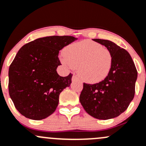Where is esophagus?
<instances>
[{
  "mask_svg": "<svg viewBox=\"0 0 146 146\" xmlns=\"http://www.w3.org/2000/svg\"><path fill=\"white\" fill-rule=\"evenodd\" d=\"M80 78L77 75H74V76H73V78H72V81H76V80H79Z\"/></svg>",
  "mask_w": 146,
  "mask_h": 146,
  "instance_id": "obj_1",
  "label": "esophagus"
}]
</instances>
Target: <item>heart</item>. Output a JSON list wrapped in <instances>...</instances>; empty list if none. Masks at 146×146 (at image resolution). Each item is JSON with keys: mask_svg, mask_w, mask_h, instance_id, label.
Listing matches in <instances>:
<instances>
[{"mask_svg": "<svg viewBox=\"0 0 146 146\" xmlns=\"http://www.w3.org/2000/svg\"><path fill=\"white\" fill-rule=\"evenodd\" d=\"M62 61L70 68L78 69L84 81L96 83L109 74L113 55L108 48L92 40H82L67 46Z\"/></svg>", "mask_w": 146, "mask_h": 146, "instance_id": "1", "label": "heart"}]
</instances>
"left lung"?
Returning <instances> with one entry per match:
<instances>
[{"instance_id":"left-lung-1","label":"left lung","mask_w":146,"mask_h":146,"mask_svg":"<svg viewBox=\"0 0 146 146\" xmlns=\"http://www.w3.org/2000/svg\"><path fill=\"white\" fill-rule=\"evenodd\" d=\"M111 52L113 64L104 80L84 82L80 101L85 111L94 118L108 119L119 116L128 108L135 94L137 70L127 50L108 40L93 39Z\"/></svg>"}]
</instances>
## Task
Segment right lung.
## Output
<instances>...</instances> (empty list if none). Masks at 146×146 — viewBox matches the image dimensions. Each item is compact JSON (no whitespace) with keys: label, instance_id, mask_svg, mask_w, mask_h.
<instances>
[{"label":"right lung","instance_id":"1","mask_svg":"<svg viewBox=\"0 0 146 146\" xmlns=\"http://www.w3.org/2000/svg\"><path fill=\"white\" fill-rule=\"evenodd\" d=\"M77 38L47 36L21 47L9 68V94L16 109L35 120L52 115L59 104L61 92L71 83L73 74L61 77L56 72L61 65L59 50Z\"/></svg>","mask_w":146,"mask_h":146}]
</instances>
